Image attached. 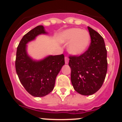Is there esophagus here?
<instances>
[{"instance_id":"obj_1","label":"esophagus","mask_w":122,"mask_h":122,"mask_svg":"<svg viewBox=\"0 0 122 122\" xmlns=\"http://www.w3.org/2000/svg\"><path fill=\"white\" fill-rule=\"evenodd\" d=\"M65 63H66V64H68V63L69 59L67 57H65Z\"/></svg>"}]
</instances>
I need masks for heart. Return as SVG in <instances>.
I'll return each instance as SVG.
<instances>
[{"label":"heart","mask_w":122,"mask_h":122,"mask_svg":"<svg viewBox=\"0 0 122 122\" xmlns=\"http://www.w3.org/2000/svg\"><path fill=\"white\" fill-rule=\"evenodd\" d=\"M59 40L63 43H69V52L73 56H81L89 48L91 41L90 33L79 28L66 29L59 34Z\"/></svg>","instance_id":"heart-1"}]
</instances>
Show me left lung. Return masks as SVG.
Instances as JSON below:
<instances>
[{
	"mask_svg": "<svg viewBox=\"0 0 122 122\" xmlns=\"http://www.w3.org/2000/svg\"><path fill=\"white\" fill-rule=\"evenodd\" d=\"M91 37L88 50L80 56H70L73 88L82 95H91L102 86L107 70V50L103 37L88 27Z\"/></svg>",
	"mask_w": 122,
	"mask_h": 122,
	"instance_id": "1",
	"label": "left lung"
}]
</instances>
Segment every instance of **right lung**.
<instances>
[{"instance_id": "add662e5", "label": "right lung", "mask_w": 122, "mask_h": 122, "mask_svg": "<svg viewBox=\"0 0 122 122\" xmlns=\"http://www.w3.org/2000/svg\"><path fill=\"white\" fill-rule=\"evenodd\" d=\"M43 25H38L22 37L17 48L16 71L25 89L35 97H45L51 92L56 79L65 65L63 54L48 56L34 60L28 55L27 44L41 34H47Z\"/></svg>"}]
</instances>
